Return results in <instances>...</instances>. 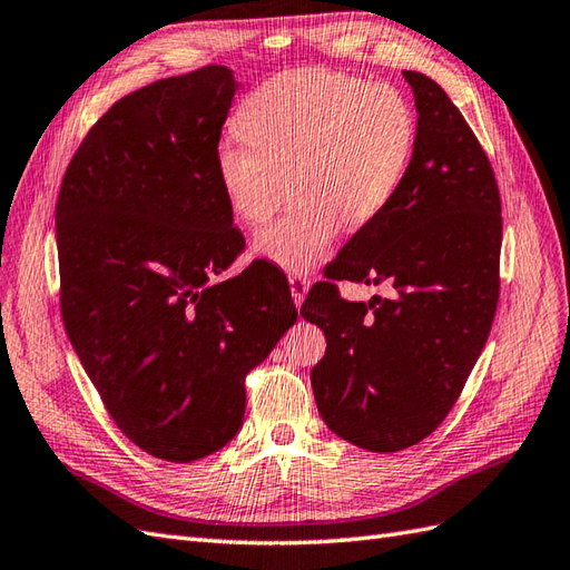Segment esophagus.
I'll use <instances>...</instances> for the list:
<instances>
[{
	"instance_id": "obj_1",
	"label": "esophagus",
	"mask_w": 570,
	"mask_h": 570,
	"mask_svg": "<svg viewBox=\"0 0 570 570\" xmlns=\"http://www.w3.org/2000/svg\"><path fill=\"white\" fill-rule=\"evenodd\" d=\"M287 281H289V293H293V299H295V304L299 307V304L304 302V297H307L309 281L304 275H299V273H289Z\"/></svg>"
}]
</instances>
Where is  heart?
Listing matches in <instances>:
<instances>
[{
  "instance_id": "obj_1",
  "label": "heart",
  "mask_w": 570,
  "mask_h": 570,
  "mask_svg": "<svg viewBox=\"0 0 570 570\" xmlns=\"http://www.w3.org/2000/svg\"><path fill=\"white\" fill-rule=\"evenodd\" d=\"M243 142H222L215 174L246 225H263L254 252L285 271H307L343 229L377 219L396 196L415 145V116L392 85L333 69H289L237 108Z\"/></svg>"
}]
</instances>
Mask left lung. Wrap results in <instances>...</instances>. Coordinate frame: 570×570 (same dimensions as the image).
Returning <instances> with one entry per match:
<instances>
[{"instance_id": "1", "label": "left lung", "mask_w": 570, "mask_h": 570, "mask_svg": "<svg viewBox=\"0 0 570 570\" xmlns=\"http://www.w3.org/2000/svg\"><path fill=\"white\" fill-rule=\"evenodd\" d=\"M415 96L413 157L394 200L360 227L302 304L326 353L312 370L324 423L370 452H399L448 419L483 351L501 295V193L450 96L404 72ZM341 279L392 298L340 297Z\"/></svg>"}]
</instances>
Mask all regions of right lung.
I'll return each instance as SVG.
<instances>
[{"label":"right lung","instance_id":"right-lung-1","mask_svg":"<svg viewBox=\"0 0 570 570\" xmlns=\"http://www.w3.org/2000/svg\"><path fill=\"white\" fill-rule=\"evenodd\" d=\"M222 65L122 96L60 184V314L104 409L137 448L196 462L237 435L244 380L297 322L285 275L244 252L215 151L234 91Z\"/></svg>","mask_w":570,"mask_h":570}]
</instances>
